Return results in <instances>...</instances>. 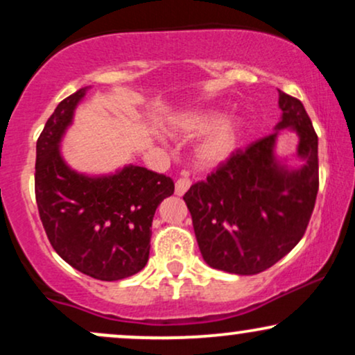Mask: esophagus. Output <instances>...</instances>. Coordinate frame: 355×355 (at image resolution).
Listing matches in <instances>:
<instances>
[{"mask_svg": "<svg viewBox=\"0 0 355 355\" xmlns=\"http://www.w3.org/2000/svg\"><path fill=\"white\" fill-rule=\"evenodd\" d=\"M190 185H191L190 178L187 177V175H182V177L178 178L177 182H175V193L180 195V197H182V195L190 189Z\"/></svg>", "mask_w": 355, "mask_h": 355, "instance_id": "obj_1", "label": "esophagus"}]
</instances>
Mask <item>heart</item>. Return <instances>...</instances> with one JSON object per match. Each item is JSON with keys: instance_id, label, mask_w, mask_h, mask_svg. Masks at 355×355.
<instances>
[{"instance_id": "heart-1", "label": "heart", "mask_w": 355, "mask_h": 355, "mask_svg": "<svg viewBox=\"0 0 355 355\" xmlns=\"http://www.w3.org/2000/svg\"><path fill=\"white\" fill-rule=\"evenodd\" d=\"M182 137H198L195 160L203 168H215L230 160L242 138V123L237 118H222L217 110H195L178 116L172 123Z\"/></svg>"}]
</instances>
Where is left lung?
I'll use <instances>...</instances> for the list:
<instances>
[{"label": "left lung", "mask_w": 355, "mask_h": 355, "mask_svg": "<svg viewBox=\"0 0 355 355\" xmlns=\"http://www.w3.org/2000/svg\"><path fill=\"white\" fill-rule=\"evenodd\" d=\"M279 107L277 132L237 150L183 197L203 260L218 270H267L300 242L311 220L319 191L315 130L300 100L280 89ZM284 128L300 137L297 157L304 162L299 169H288L275 155Z\"/></svg>", "instance_id": "8db88e82"}]
</instances>
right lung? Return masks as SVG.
I'll return each instance as SVG.
<instances>
[{
	"mask_svg": "<svg viewBox=\"0 0 355 355\" xmlns=\"http://www.w3.org/2000/svg\"><path fill=\"white\" fill-rule=\"evenodd\" d=\"M87 89L60 101L36 141V205L56 254L76 270L112 282L146 266L155 210L175 185L137 165L96 177L68 166L60 144Z\"/></svg>",
	"mask_w": 355,
	"mask_h": 355,
	"instance_id": "right-lung-1",
	"label": "right lung"
}]
</instances>
